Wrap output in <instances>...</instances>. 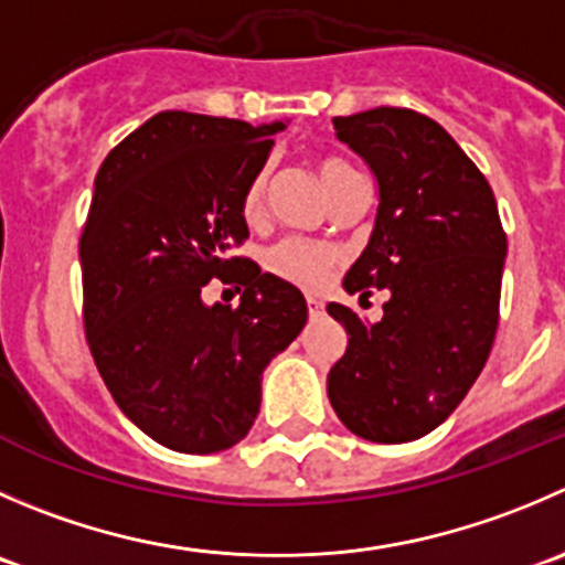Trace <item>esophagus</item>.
Here are the masks:
<instances>
[{
  "label": "esophagus",
  "instance_id": "1",
  "mask_svg": "<svg viewBox=\"0 0 565 565\" xmlns=\"http://www.w3.org/2000/svg\"><path fill=\"white\" fill-rule=\"evenodd\" d=\"M306 306H309L311 320H317V317L326 315V303H322L320 298H315V295H309V298H306Z\"/></svg>",
  "mask_w": 565,
  "mask_h": 565
}]
</instances>
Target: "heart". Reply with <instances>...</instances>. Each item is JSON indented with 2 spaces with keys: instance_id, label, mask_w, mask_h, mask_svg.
Here are the masks:
<instances>
[{
  "instance_id": "obj_1",
  "label": "heart",
  "mask_w": 565,
  "mask_h": 565,
  "mask_svg": "<svg viewBox=\"0 0 565 565\" xmlns=\"http://www.w3.org/2000/svg\"><path fill=\"white\" fill-rule=\"evenodd\" d=\"M355 173L348 162L342 160H320L317 162V177H320L326 193H331V188L337 182H342L344 177ZM265 193H267V173H259L254 182L248 184L243 199V212L248 221H259L262 212H265ZM339 265V250L331 245L311 243V239H281L278 245H273L270 254H267V267H270L276 276L287 278V281L298 284V287L317 289L331 278L333 267Z\"/></svg>"
}]
</instances>
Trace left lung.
<instances>
[{"label":"left lung","instance_id":"8db88e82","mask_svg":"<svg viewBox=\"0 0 565 565\" xmlns=\"http://www.w3.org/2000/svg\"><path fill=\"white\" fill-rule=\"evenodd\" d=\"M333 129L377 182L370 243L342 287L388 289V300L377 322L328 303L348 331L328 399L361 439L414 441L439 428L483 372L508 237L486 177L434 118L375 107L333 118Z\"/></svg>","mask_w":565,"mask_h":565}]
</instances>
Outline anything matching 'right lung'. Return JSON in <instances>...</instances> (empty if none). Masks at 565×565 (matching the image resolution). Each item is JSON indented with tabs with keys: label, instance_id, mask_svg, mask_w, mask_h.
Returning <instances> with one entry per match:
<instances>
[{
	"label": "right lung",
	"instance_id": "obj_1",
	"mask_svg": "<svg viewBox=\"0 0 565 565\" xmlns=\"http://www.w3.org/2000/svg\"><path fill=\"white\" fill-rule=\"evenodd\" d=\"M284 120L168 109L107 154L79 239L85 333L118 408L177 452L248 436L262 372L303 331L298 287L250 259L243 199ZM212 277L245 286L237 310L203 303Z\"/></svg>",
	"mask_w": 565,
	"mask_h": 565
}]
</instances>
